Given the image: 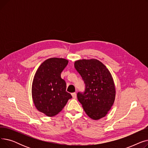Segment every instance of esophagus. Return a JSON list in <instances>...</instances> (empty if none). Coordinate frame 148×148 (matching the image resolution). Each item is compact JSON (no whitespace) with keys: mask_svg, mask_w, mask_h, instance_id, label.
Instances as JSON below:
<instances>
[{"mask_svg":"<svg viewBox=\"0 0 148 148\" xmlns=\"http://www.w3.org/2000/svg\"><path fill=\"white\" fill-rule=\"evenodd\" d=\"M71 95H72V97H73V98H74V99H75V98H77V95H76V93H75V92L72 93Z\"/></svg>","mask_w":148,"mask_h":148,"instance_id":"esophagus-1","label":"esophagus"}]
</instances>
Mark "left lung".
<instances>
[{
	"instance_id": "1",
	"label": "left lung",
	"mask_w": 148,
	"mask_h": 148,
	"mask_svg": "<svg viewBox=\"0 0 148 148\" xmlns=\"http://www.w3.org/2000/svg\"><path fill=\"white\" fill-rule=\"evenodd\" d=\"M74 67L86 84L84 94H77L84 112L94 120L105 117L116 96L115 85L109 70L95 59L76 60Z\"/></svg>"
}]
</instances>
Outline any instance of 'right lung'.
<instances>
[{"instance_id": "right-lung-1", "label": "right lung", "mask_w": 148, "mask_h": 148, "mask_svg": "<svg viewBox=\"0 0 148 148\" xmlns=\"http://www.w3.org/2000/svg\"><path fill=\"white\" fill-rule=\"evenodd\" d=\"M68 63L64 58H52L38 67L32 85V97L36 109L52 117L62 111L72 96L66 91L60 74Z\"/></svg>"}]
</instances>
